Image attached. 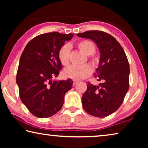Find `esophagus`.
<instances>
[{"label": "esophagus", "mask_w": 148, "mask_h": 148, "mask_svg": "<svg viewBox=\"0 0 148 148\" xmlns=\"http://www.w3.org/2000/svg\"><path fill=\"white\" fill-rule=\"evenodd\" d=\"M77 81H76V80H74V82H73V86H75V85L77 84Z\"/></svg>", "instance_id": "1"}]
</instances>
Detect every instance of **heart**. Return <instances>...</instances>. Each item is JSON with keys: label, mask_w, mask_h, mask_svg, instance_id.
Masks as SVG:
<instances>
[{"label": "heart", "mask_w": 148, "mask_h": 148, "mask_svg": "<svg viewBox=\"0 0 148 148\" xmlns=\"http://www.w3.org/2000/svg\"><path fill=\"white\" fill-rule=\"evenodd\" d=\"M76 46L79 50L87 55L91 56L95 53L96 47L94 43L89 40H84L77 42ZM70 53L71 47L68 44H64L58 51V58L62 66H68L70 62ZM91 62L93 64L96 63V59L91 57ZM92 73L91 67L88 64H84L82 66L72 65L64 70L63 74L65 77L75 80H79L88 77Z\"/></svg>", "instance_id": "1"}]
</instances>
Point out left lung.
Returning a JSON list of instances; mask_svg holds the SVG:
<instances>
[{
  "instance_id": "1",
  "label": "left lung",
  "mask_w": 148,
  "mask_h": 148,
  "mask_svg": "<svg viewBox=\"0 0 148 148\" xmlns=\"http://www.w3.org/2000/svg\"><path fill=\"white\" fill-rule=\"evenodd\" d=\"M92 40L100 51V61L95 77L99 86L87 82L82 98L87 113L105 117L114 113L123 102L129 87V63L126 54L117 40L103 31H88L77 34Z\"/></svg>"
}]
</instances>
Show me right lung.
<instances>
[{"mask_svg": "<svg viewBox=\"0 0 148 148\" xmlns=\"http://www.w3.org/2000/svg\"><path fill=\"white\" fill-rule=\"evenodd\" d=\"M73 34L52 32L40 34L25 47L19 60L16 82L19 97L27 109L40 118L58 112L64 103L65 92L71 89L72 79L52 81L62 69L58 51Z\"/></svg>", "mask_w": 148, "mask_h": 148, "instance_id": "1", "label": "right lung"}]
</instances>
